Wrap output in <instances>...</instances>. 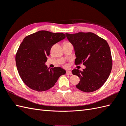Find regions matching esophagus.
I'll list each match as a JSON object with an SVG mask.
<instances>
[{"instance_id": "34e87169", "label": "esophagus", "mask_w": 126, "mask_h": 126, "mask_svg": "<svg viewBox=\"0 0 126 126\" xmlns=\"http://www.w3.org/2000/svg\"><path fill=\"white\" fill-rule=\"evenodd\" d=\"M66 74L67 75H72L71 72L70 71H67L66 72Z\"/></svg>"}]
</instances>
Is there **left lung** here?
I'll return each mask as SVG.
<instances>
[{
	"instance_id": "left-lung-1",
	"label": "left lung",
	"mask_w": 126,
	"mask_h": 126,
	"mask_svg": "<svg viewBox=\"0 0 126 126\" xmlns=\"http://www.w3.org/2000/svg\"><path fill=\"white\" fill-rule=\"evenodd\" d=\"M74 47L76 65L83 63L86 68L72 71L80 81L76 86L85 92H92L103 85L112 68V58L109 44L105 40L91 32L65 34Z\"/></svg>"
}]
</instances>
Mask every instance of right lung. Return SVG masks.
I'll use <instances>...</instances> for the list:
<instances>
[{"label":"right lung","mask_w":126,"mask_h":126,"mask_svg":"<svg viewBox=\"0 0 126 126\" xmlns=\"http://www.w3.org/2000/svg\"><path fill=\"white\" fill-rule=\"evenodd\" d=\"M65 38L62 33L40 31L26 36L16 56V68L23 82L30 89L45 91L54 86L66 71L60 67L48 68L47 56L52 46Z\"/></svg>","instance_id":"add662e5"}]
</instances>
